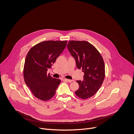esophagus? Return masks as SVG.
<instances>
[{
	"label": "esophagus",
	"instance_id": "esophagus-1",
	"mask_svg": "<svg viewBox=\"0 0 134 134\" xmlns=\"http://www.w3.org/2000/svg\"><path fill=\"white\" fill-rule=\"evenodd\" d=\"M64 80L65 81H66V82H68V83H71V82H72L73 81L72 80H68V79H65Z\"/></svg>",
	"mask_w": 134,
	"mask_h": 134
}]
</instances>
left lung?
<instances>
[{"label":"left lung","mask_w":134,"mask_h":134,"mask_svg":"<svg viewBox=\"0 0 134 134\" xmlns=\"http://www.w3.org/2000/svg\"><path fill=\"white\" fill-rule=\"evenodd\" d=\"M67 48L75 60L76 67L82 68L84 72V80L76 81L79 88L75 94L83 99L90 98L98 92L104 81L103 59L98 50L85 41H70Z\"/></svg>","instance_id":"1"}]
</instances>
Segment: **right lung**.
Wrapping results in <instances>:
<instances>
[{
    "mask_svg": "<svg viewBox=\"0 0 134 134\" xmlns=\"http://www.w3.org/2000/svg\"><path fill=\"white\" fill-rule=\"evenodd\" d=\"M67 41H46L33 47L26 57L23 75L26 85L34 96L48 101L55 93L61 81L47 72L63 52Z\"/></svg>",
    "mask_w": 134,
    "mask_h": 134,
    "instance_id": "add662e5",
    "label": "right lung"
}]
</instances>
